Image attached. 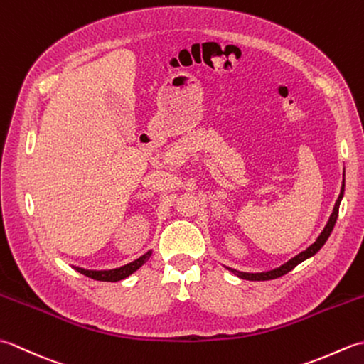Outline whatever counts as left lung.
<instances>
[{
    "label": "left lung",
    "mask_w": 364,
    "mask_h": 364,
    "mask_svg": "<svg viewBox=\"0 0 364 364\" xmlns=\"http://www.w3.org/2000/svg\"><path fill=\"white\" fill-rule=\"evenodd\" d=\"M343 197H344V180H343L341 192H339V197H338L336 203H335V208H333V213L330 214V219H328V222H327V225L323 227V230L321 231V235L318 236V239H316V241H314L310 247H308L306 250L300 252L299 255H296V257L291 258L289 261H286L284 264H282L280 267H275V269H272V270H267V272H239V270H235V269L227 267V266H225V267L230 270V272H233L235 275H237L239 278H244V280H250V282L274 280V278H278V277H282V275H284V274H288L289 270H292L297 264H300V262H304L305 259L314 257V255L322 249V245L327 242V239H328L331 231H333V227H335V223H336L339 205H341Z\"/></svg>",
    "instance_id": "obj_1"
}]
</instances>
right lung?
<instances>
[{
  "instance_id": "1",
  "label": "right lung",
  "mask_w": 364,
  "mask_h": 364,
  "mask_svg": "<svg viewBox=\"0 0 364 364\" xmlns=\"http://www.w3.org/2000/svg\"><path fill=\"white\" fill-rule=\"evenodd\" d=\"M151 252L149 250L145 252L142 257H139L137 259L128 262L125 266H120V267H115V269H107V270H89V269H82L78 266H72L75 270H78L80 274L86 275L89 278H94V280L98 282H120L123 278L129 277L131 274H134L139 267H142L149 258L151 257Z\"/></svg>"
}]
</instances>
